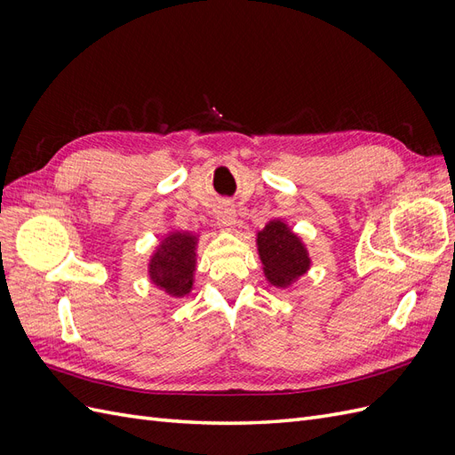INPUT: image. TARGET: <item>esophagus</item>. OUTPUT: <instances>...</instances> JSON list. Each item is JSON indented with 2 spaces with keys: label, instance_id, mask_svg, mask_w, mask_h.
Instances as JSON below:
<instances>
[{
  "label": "esophagus",
  "instance_id": "34e87169",
  "mask_svg": "<svg viewBox=\"0 0 455 455\" xmlns=\"http://www.w3.org/2000/svg\"><path fill=\"white\" fill-rule=\"evenodd\" d=\"M216 220H218V226L224 228V229H233V226H235L237 222V214H235V209L229 203H222L218 206L216 211Z\"/></svg>",
  "mask_w": 455,
  "mask_h": 455
}]
</instances>
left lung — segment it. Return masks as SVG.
<instances>
[{"label": "left lung", "instance_id": "obj_1", "mask_svg": "<svg viewBox=\"0 0 455 455\" xmlns=\"http://www.w3.org/2000/svg\"><path fill=\"white\" fill-rule=\"evenodd\" d=\"M258 252L266 277L275 286L294 283L311 264L304 243L281 220L269 222L258 233Z\"/></svg>", "mask_w": 455, "mask_h": 455}]
</instances>
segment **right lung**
<instances>
[{
    "label": "right lung",
    "mask_w": 455,
    "mask_h": 455,
    "mask_svg": "<svg viewBox=\"0 0 455 455\" xmlns=\"http://www.w3.org/2000/svg\"><path fill=\"white\" fill-rule=\"evenodd\" d=\"M196 244L191 233H171L149 259V279L171 296H186L194 286Z\"/></svg>",
    "instance_id": "right-lung-1"
}]
</instances>
